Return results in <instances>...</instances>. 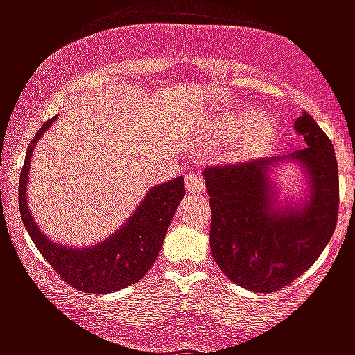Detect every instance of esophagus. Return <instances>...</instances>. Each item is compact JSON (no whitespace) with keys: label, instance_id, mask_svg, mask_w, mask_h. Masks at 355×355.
I'll return each instance as SVG.
<instances>
[{"label":"esophagus","instance_id":"1","mask_svg":"<svg viewBox=\"0 0 355 355\" xmlns=\"http://www.w3.org/2000/svg\"><path fill=\"white\" fill-rule=\"evenodd\" d=\"M186 189H188V193H202L205 191V182H202V178L199 175H188L186 177Z\"/></svg>","mask_w":355,"mask_h":355}]
</instances>
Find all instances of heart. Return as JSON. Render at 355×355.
I'll return each mask as SVG.
<instances>
[{
  "label": "heart",
  "instance_id": "b5f03b06",
  "mask_svg": "<svg viewBox=\"0 0 355 355\" xmlns=\"http://www.w3.org/2000/svg\"><path fill=\"white\" fill-rule=\"evenodd\" d=\"M278 125L267 110H254L245 114L241 110L223 114L211 125V141L227 144L228 156L236 162H248L263 158L275 147Z\"/></svg>",
  "mask_w": 355,
  "mask_h": 355
}]
</instances>
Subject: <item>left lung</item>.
<instances>
[{"label": "left lung", "instance_id": "1", "mask_svg": "<svg viewBox=\"0 0 355 355\" xmlns=\"http://www.w3.org/2000/svg\"><path fill=\"white\" fill-rule=\"evenodd\" d=\"M306 149L295 153L309 175L311 197L300 208H278L269 171L278 158L205 169L210 195L211 256L237 286L275 293L317 261L339 216V169L334 145L308 112L295 121Z\"/></svg>", "mask_w": 355, "mask_h": 355}]
</instances>
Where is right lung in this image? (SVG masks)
I'll return each mask as SVG.
<instances>
[{
  "label": "right lung",
  "instance_id": "right-lung-1",
  "mask_svg": "<svg viewBox=\"0 0 355 355\" xmlns=\"http://www.w3.org/2000/svg\"><path fill=\"white\" fill-rule=\"evenodd\" d=\"M53 121L55 118L44 123L38 134L31 139L24 167L19 173V214L31 239L53 270L77 291L103 295L136 284L149 272L160 254L169 223L177 211L178 202L186 195L184 178H173L150 189L132 217L112 237H108V241L85 250L57 245L38 230L25 202V180L31 155L36 139Z\"/></svg>",
  "mask_w": 355,
  "mask_h": 355
}]
</instances>
